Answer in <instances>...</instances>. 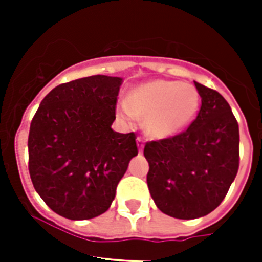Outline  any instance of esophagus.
Returning <instances> with one entry per match:
<instances>
[{"label": "esophagus", "instance_id": "34e87169", "mask_svg": "<svg viewBox=\"0 0 262 262\" xmlns=\"http://www.w3.org/2000/svg\"><path fill=\"white\" fill-rule=\"evenodd\" d=\"M137 145H139V149L141 151V149L144 148V139L139 137V139H137Z\"/></svg>", "mask_w": 262, "mask_h": 262}]
</instances>
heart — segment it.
<instances>
[{"label": "heart", "instance_id": "heart-1", "mask_svg": "<svg viewBox=\"0 0 262 262\" xmlns=\"http://www.w3.org/2000/svg\"><path fill=\"white\" fill-rule=\"evenodd\" d=\"M200 108V94L190 83L151 80L132 88L117 111L126 121L143 117V127L155 139H167L186 129Z\"/></svg>", "mask_w": 262, "mask_h": 262}]
</instances>
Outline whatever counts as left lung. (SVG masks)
Masks as SVG:
<instances>
[{"mask_svg":"<svg viewBox=\"0 0 262 262\" xmlns=\"http://www.w3.org/2000/svg\"><path fill=\"white\" fill-rule=\"evenodd\" d=\"M201 98L197 118L170 139L145 144L147 183L156 207L190 220L211 213L223 201L239 166V127L227 100L194 81Z\"/></svg>","mask_w":262,"mask_h":262,"instance_id":"obj_1","label":"left lung"}]
</instances>
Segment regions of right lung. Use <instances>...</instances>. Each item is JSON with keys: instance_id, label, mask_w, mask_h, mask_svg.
<instances>
[{"instance_id": "right-lung-1", "label": "right lung", "mask_w": 262, "mask_h": 262, "mask_svg": "<svg viewBox=\"0 0 262 262\" xmlns=\"http://www.w3.org/2000/svg\"><path fill=\"white\" fill-rule=\"evenodd\" d=\"M122 81L96 75L61 84L46 95L31 122V181L59 216L87 220L104 213L137 155L135 133L111 129Z\"/></svg>"}]
</instances>
